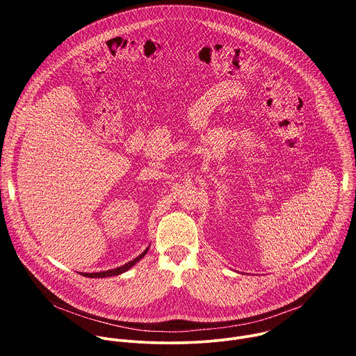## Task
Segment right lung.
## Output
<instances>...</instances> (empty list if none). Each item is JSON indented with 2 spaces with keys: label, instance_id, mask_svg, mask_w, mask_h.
Listing matches in <instances>:
<instances>
[{
  "label": "right lung",
  "instance_id": "add662e5",
  "mask_svg": "<svg viewBox=\"0 0 356 356\" xmlns=\"http://www.w3.org/2000/svg\"><path fill=\"white\" fill-rule=\"evenodd\" d=\"M147 249H149V248H146V250H143L139 257H136L134 261H131V262L125 264L124 266H120V268H115V269H111V270H106V272H98V273H81V275H83V276H87V277H110V276L121 275V273L127 272L128 269H131L135 264H138V262H139V261L146 255Z\"/></svg>",
  "mask_w": 356,
  "mask_h": 356
}]
</instances>
